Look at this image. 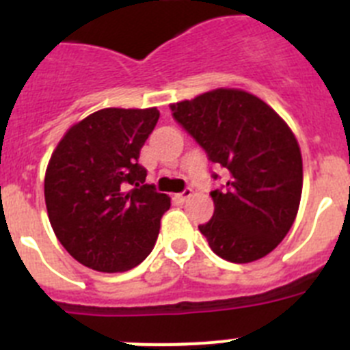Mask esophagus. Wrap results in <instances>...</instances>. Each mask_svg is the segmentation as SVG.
I'll use <instances>...</instances> for the list:
<instances>
[{"instance_id": "1", "label": "esophagus", "mask_w": 350, "mask_h": 350, "mask_svg": "<svg viewBox=\"0 0 350 350\" xmlns=\"http://www.w3.org/2000/svg\"><path fill=\"white\" fill-rule=\"evenodd\" d=\"M191 196H193V189H184L182 193L177 194V200L178 202H187Z\"/></svg>"}]
</instances>
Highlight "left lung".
<instances>
[{
    "instance_id": "obj_1",
    "label": "left lung",
    "mask_w": 350,
    "mask_h": 350,
    "mask_svg": "<svg viewBox=\"0 0 350 350\" xmlns=\"http://www.w3.org/2000/svg\"><path fill=\"white\" fill-rule=\"evenodd\" d=\"M170 108L208 159L230 172L224 189L210 193L212 219L200 226L210 249L240 265L270 254L289 233L301 200L295 133L270 105L242 89H213Z\"/></svg>"
}]
</instances>
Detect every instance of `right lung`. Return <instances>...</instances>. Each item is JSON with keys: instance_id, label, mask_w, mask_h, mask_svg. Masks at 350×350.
<instances>
[{"instance_id": "right-lung-1", "label": "right lung", "mask_w": 350, "mask_h": 350, "mask_svg": "<svg viewBox=\"0 0 350 350\" xmlns=\"http://www.w3.org/2000/svg\"><path fill=\"white\" fill-rule=\"evenodd\" d=\"M159 110L103 108L71 126L49 161V221L71 258L96 271H126L156 245L170 198L145 184L140 150Z\"/></svg>"}]
</instances>
